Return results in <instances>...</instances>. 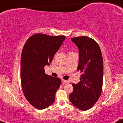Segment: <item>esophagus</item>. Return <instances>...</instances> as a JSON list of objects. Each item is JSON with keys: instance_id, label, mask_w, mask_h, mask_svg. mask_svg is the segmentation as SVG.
<instances>
[{"instance_id": "obj_1", "label": "esophagus", "mask_w": 123, "mask_h": 123, "mask_svg": "<svg viewBox=\"0 0 123 123\" xmlns=\"http://www.w3.org/2000/svg\"><path fill=\"white\" fill-rule=\"evenodd\" d=\"M62 83H69V82L68 80H64V79H62Z\"/></svg>"}]
</instances>
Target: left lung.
Masks as SVG:
<instances>
[{"mask_svg":"<svg viewBox=\"0 0 123 123\" xmlns=\"http://www.w3.org/2000/svg\"><path fill=\"white\" fill-rule=\"evenodd\" d=\"M71 41L79 49L77 69L82 73L80 82L72 83L69 99L73 105L81 110H88L96 103L102 90L103 61L100 48L94 40L86 36L74 37Z\"/></svg>","mask_w":123,"mask_h":123,"instance_id":"8db88e82","label":"left lung"}]
</instances>
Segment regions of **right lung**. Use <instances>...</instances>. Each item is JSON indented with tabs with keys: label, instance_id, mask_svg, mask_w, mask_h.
Segmentation results:
<instances>
[{
	"label": "right lung",
	"instance_id": "obj_1",
	"mask_svg": "<svg viewBox=\"0 0 123 123\" xmlns=\"http://www.w3.org/2000/svg\"><path fill=\"white\" fill-rule=\"evenodd\" d=\"M65 36L43 34L32 36L27 40L21 57L20 76L24 96L33 107L42 110L54 102L55 93L61 80L45 74Z\"/></svg>",
	"mask_w": 123,
	"mask_h": 123
}]
</instances>
